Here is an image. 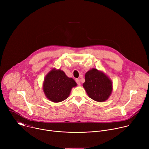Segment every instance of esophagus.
I'll return each mask as SVG.
<instances>
[{"instance_id":"34e87169","label":"esophagus","mask_w":149,"mask_h":149,"mask_svg":"<svg viewBox=\"0 0 149 149\" xmlns=\"http://www.w3.org/2000/svg\"><path fill=\"white\" fill-rule=\"evenodd\" d=\"M75 81H76V82L77 83V84L78 85V86H80V81H79V79H75Z\"/></svg>"}]
</instances>
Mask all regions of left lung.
Returning <instances> with one entry per match:
<instances>
[{
  "label": "left lung",
  "instance_id": "1",
  "mask_svg": "<svg viewBox=\"0 0 149 149\" xmlns=\"http://www.w3.org/2000/svg\"><path fill=\"white\" fill-rule=\"evenodd\" d=\"M112 84L111 80L104 72L93 68L86 72L83 87L91 99L104 102L112 93Z\"/></svg>",
  "mask_w": 149,
  "mask_h": 149
}]
</instances>
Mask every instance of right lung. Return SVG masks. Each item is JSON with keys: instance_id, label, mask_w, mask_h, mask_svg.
Segmentation results:
<instances>
[{"instance_id": "add662e5", "label": "right lung", "mask_w": 149, "mask_h": 149, "mask_svg": "<svg viewBox=\"0 0 149 149\" xmlns=\"http://www.w3.org/2000/svg\"><path fill=\"white\" fill-rule=\"evenodd\" d=\"M77 86L75 81L68 77L63 71L53 68L44 78L43 90L48 100L59 102L67 99L71 89Z\"/></svg>"}]
</instances>
